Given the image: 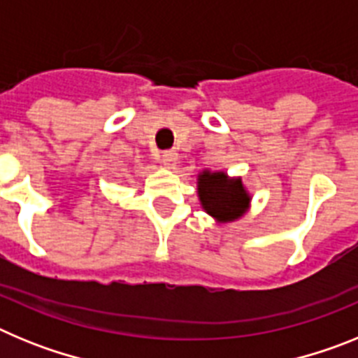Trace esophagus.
<instances>
[{"label": "esophagus", "instance_id": "34e87169", "mask_svg": "<svg viewBox=\"0 0 358 358\" xmlns=\"http://www.w3.org/2000/svg\"><path fill=\"white\" fill-rule=\"evenodd\" d=\"M177 152L176 150H164L163 156H161V161H163L164 166H169V169H172L173 164L177 163Z\"/></svg>", "mask_w": 358, "mask_h": 358}]
</instances>
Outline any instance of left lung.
I'll use <instances>...</instances> for the list:
<instances>
[{"label":"left lung","mask_w":358,"mask_h":358,"mask_svg":"<svg viewBox=\"0 0 358 358\" xmlns=\"http://www.w3.org/2000/svg\"><path fill=\"white\" fill-rule=\"evenodd\" d=\"M197 189L202 208L220 222L242 217L251 201L242 179H229L224 172H202Z\"/></svg>","instance_id":"1"}]
</instances>
